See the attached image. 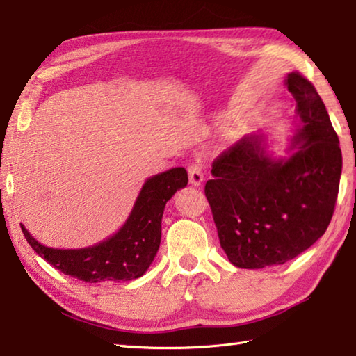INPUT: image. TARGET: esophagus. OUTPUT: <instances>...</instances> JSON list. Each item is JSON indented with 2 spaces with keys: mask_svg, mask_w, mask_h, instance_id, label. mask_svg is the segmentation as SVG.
I'll use <instances>...</instances> for the list:
<instances>
[{
  "mask_svg": "<svg viewBox=\"0 0 356 356\" xmlns=\"http://www.w3.org/2000/svg\"><path fill=\"white\" fill-rule=\"evenodd\" d=\"M188 177H190V184L199 186L204 182V168L199 163H193L188 166Z\"/></svg>",
  "mask_w": 356,
  "mask_h": 356,
  "instance_id": "obj_1",
  "label": "esophagus"
}]
</instances>
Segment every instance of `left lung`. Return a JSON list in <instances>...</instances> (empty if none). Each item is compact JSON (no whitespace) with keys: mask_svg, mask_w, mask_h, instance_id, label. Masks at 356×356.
Returning <instances> with one entry per match:
<instances>
[{"mask_svg":"<svg viewBox=\"0 0 356 356\" xmlns=\"http://www.w3.org/2000/svg\"><path fill=\"white\" fill-rule=\"evenodd\" d=\"M285 82L300 120L296 152L270 159L261 135L244 137L216 157L205 184L219 243L236 268L293 260L325 234L334 211L342 170L338 135L313 83L297 71Z\"/></svg>","mask_w":356,"mask_h":356,"instance_id":"obj_1","label":"left lung"}]
</instances>
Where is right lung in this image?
Returning <instances> with one entry per match:
<instances>
[{"mask_svg":"<svg viewBox=\"0 0 356 356\" xmlns=\"http://www.w3.org/2000/svg\"><path fill=\"white\" fill-rule=\"evenodd\" d=\"M188 184L185 168L147 179L124 225L108 240L86 249H53L32 238L22 225L26 241L38 255L65 275L87 283L138 279L151 266L161 240V216L174 193Z\"/></svg>","mask_w":356,"mask_h":356,"instance_id":"add662e5","label":"right lung"}]
</instances>
